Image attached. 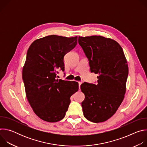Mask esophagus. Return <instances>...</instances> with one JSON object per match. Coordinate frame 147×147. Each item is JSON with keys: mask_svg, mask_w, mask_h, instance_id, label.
Here are the masks:
<instances>
[{"mask_svg": "<svg viewBox=\"0 0 147 147\" xmlns=\"http://www.w3.org/2000/svg\"><path fill=\"white\" fill-rule=\"evenodd\" d=\"M81 84H82V82H80V81H79V82H78V86H79V88H80V86H81Z\"/></svg>", "mask_w": 147, "mask_h": 147, "instance_id": "34e87169", "label": "esophagus"}]
</instances>
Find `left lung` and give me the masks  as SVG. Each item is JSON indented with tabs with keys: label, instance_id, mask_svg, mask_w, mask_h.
<instances>
[{
	"label": "left lung",
	"instance_id": "1",
	"mask_svg": "<svg viewBox=\"0 0 147 147\" xmlns=\"http://www.w3.org/2000/svg\"><path fill=\"white\" fill-rule=\"evenodd\" d=\"M78 44L89 61L91 73L98 74L96 84L81 85L85 99L81 103L84 117L94 123L111 117L125 92L129 69L123 49L114 40L102 36L78 37Z\"/></svg>",
	"mask_w": 147,
	"mask_h": 147
}]
</instances>
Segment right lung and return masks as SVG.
Listing matches in <instances>:
<instances>
[{
	"label": "right lung",
	"mask_w": 147,
	"mask_h": 147,
	"mask_svg": "<svg viewBox=\"0 0 147 147\" xmlns=\"http://www.w3.org/2000/svg\"><path fill=\"white\" fill-rule=\"evenodd\" d=\"M77 44V36L49 35L35 40L29 47L23 70L26 96L42 120L56 122L63 119L70 96L78 90L76 81L56 79L65 71V55Z\"/></svg>",
	"instance_id": "obj_1"
}]
</instances>
